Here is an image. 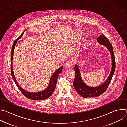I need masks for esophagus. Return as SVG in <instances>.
<instances>
[{
	"label": "esophagus",
	"mask_w": 127,
	"mask_h": 127,
	"mask_svg": "<svg viewBox=\"0 0 127 127\" xmlns=\"http://www.w3.org/2000/svg\"><path fill=\"white\" fill-rule=\"evenodd\" d=\"M72 66H73V63H72V62L69 61H68L65 64V68L66 69H68V68H70L71 67H72Z\"/></svg>",
	"instance_id": "esophagus-1"
}]
</instances>
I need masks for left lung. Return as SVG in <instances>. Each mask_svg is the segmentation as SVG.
I'll use <instances>...</instances> for the list:
<instances>
[{"instance_id":"obj_1","label":"left lung","mask_w":127,"mask_h":127,"mask_svg":"<svg viewBox=\"0 0 127 127\" xmlns=\"http://www.w3.org/2000/svg\"><path fill=\"white\" fill-rule=\"evenodd\" d=\"M97 41L100 44L105 46L109 50L112 57V70L107 79L103 84L99 85L98 86L93 87L88 86L83 82L81 77L78 66L77 64L75 65L74 67L75 77L73 81V85L74 88L79 95L85 98L98 96L104 93L111 81L116 68V62L113 48L109 40L103 33H102L99 37L97 38Z\"/></svg>"}]
</instances>
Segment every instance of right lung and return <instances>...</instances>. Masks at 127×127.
Instances as JSON below:
<instances>
[{
    "label": "right lung",
    "mask_w": 127,
    "mask_h": 127,
    "mask_svg": "<svg viewBox=\"0 0 127 127\" xmlns=\"http://www.w3.org/2000/svg\"><path fill=\"white\" fill-rule=\"evenodd\" d=\"M24 31L20 35V37H18L14 42L12 47V49H11V60H10V63H11V74L12 77L16 84V86H17L18 88H19L20 91L22 92V93L28 98L32 99V100H44L48 98L52 94L54 93V90L55 89L56 86V84H57V78L58 77L59 75L61 73L62 69H63V66H62L61 67L58 68L55 72L53 74V75L51 76L49 82V84L48 86L43 91L38 92V93H30L27 91H26L25 90L23 89L20 86V85L18 84L15 76L14 75L13 73V69H12V59H13V52H14V49L15 48V46L17 42V40L21 39L22 36L23 35L24 33Z\"/></svg>",
    "instance_id": "add662e5"
}]
</instances>
